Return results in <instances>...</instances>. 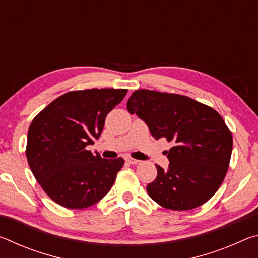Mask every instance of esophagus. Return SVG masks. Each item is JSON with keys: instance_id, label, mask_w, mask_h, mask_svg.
<instances>
[{"instance_id": "34e87169", "label": "esophagus", "mask_w": 258, "mask_h": 258, "mask_svg": "<svg viewBox=\"0 0 258 258\" xmlns=\"http://www.w3.org/2000/svg\"><path fill=\"white\" fill-rule=\"evenodd\" d=\"M126 161H127L128 164H132V165H135V164H139L140 163V160L134 159V158H131V157H128V158H126Z\"/></svg>"}]
</instances>
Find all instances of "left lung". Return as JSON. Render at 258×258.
Returning <instances> with one entry per match:
<instances>
[{
    "mask_svg": "<svg viewBox=\"0 0 258 258\" xmlns=\"http://www.w3.org/2000/svg\"><path fill=\"white\" fill-rule=\"evenodd\" d=\"M127 110L146 121L156 140L174 143L167 171L156 165V180L147 186L150 198L172 211L208 202L224 180L233 146L220 113L185 95L150 90L134 91Z\"/></svg>",
    "mask_w": 258,
    "mask_h": 258,
    "instance_id": "left-lung-1",
    "label": "left lung"
}]
</instances>
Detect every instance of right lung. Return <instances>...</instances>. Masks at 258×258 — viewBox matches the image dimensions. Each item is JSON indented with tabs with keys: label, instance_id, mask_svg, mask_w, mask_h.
Wrapping results in <instances>:
<instances>
[{
	"label": "right lung",
	"instance_id": "add662e5",
	"mask_svg": "<svg viewBox=\"0 0 258 258\" xmlns=\"http://www.w3.org/2000/svg\"><path fill=\"white\" fill-rule=\"evenodd\" d=\"M127 93L125 89L72 91L53 100L33 119L26 157L45 194L69 209H83L111 189L123 158L103 159L86 150L104 120Z\"/></svg>",
	"mask_w": 258,
	"mask_h": 258
}]
</instances>
